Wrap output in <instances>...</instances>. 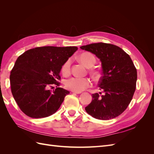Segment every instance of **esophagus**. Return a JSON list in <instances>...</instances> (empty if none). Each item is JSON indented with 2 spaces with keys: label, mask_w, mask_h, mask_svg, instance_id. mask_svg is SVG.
Here are the masks:
<instances>
[{
  "label": "esophagus",
  "mask_w": 154,
  "mask_h": 154,
  "mask_svg": "<svg viewBox=\"0 0 154 154\" xmlns=\"http://www.w3.org/2000/svg\"><path fill=\"white\" fill-rule=\"evenodd\" d=\"M72 92L74 93V94H80L81 93V92H74V91H72Z\"/></svg>",
  "instance_id": "esophagus-1"
}]
</instances>
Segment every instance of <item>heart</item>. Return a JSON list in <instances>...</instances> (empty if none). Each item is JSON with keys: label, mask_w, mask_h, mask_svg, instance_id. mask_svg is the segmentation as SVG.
<instances>
[{"label": "heart", "mask_w": 154, "mask_h": 154, "mask_svg": "<svg viewBox=\"0 0 154 154\" xmlns=\"http://www.w3.org/2000/svg\"><path fill=\"white\" fill-rule=\"evenodd\" d=\"M78 60L87 67H91L96 63L94 56L90 53H84L79 56ZM71 60L68 59L63 63L61 68V71L64 76H68L71 73ZM91 73L94 77L98 76V72L91 71ZM66 87L69 90L74 92H82L91 85V82L87 78L72 77L66 80L64 82Z\"/></svg>", "instance_id": "1"}]
</instances>
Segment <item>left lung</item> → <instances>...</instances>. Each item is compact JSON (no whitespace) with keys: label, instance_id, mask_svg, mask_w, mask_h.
I'll list each match as a JSON object with an SVG mask.
<instances>
[{"label":"left lung","instance_id":"8db88e82","mask_svg":"<svg viewBox=\"0 0 154 154\" xmlns=\"http://www.w3.org/2000/svg\"><path fill=\"white\" fill-rule=\"evenodd\" d=\"M80 48L100 60L103 74L98 86L103 94H92L86 112L101 120L118 117L127 108L136 91L137 70L131 58L122 48L110 44L94 43Z\"/></svg>","mask_w":154,"mask_h":154}]
</instances>
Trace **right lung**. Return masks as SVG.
Wrapping results in <instances>:
<instances>
[{
  "label": "right lung",
  "instance_id": "right-lung-1",
  "mask_svg": "<svg viewBox=\"0 0 154 154\" xmlns=\"http://www.w3.org/2000/svg\"><path fill=\"white\" fill-rule=\"evenodd\" d=\"M78 48L44 46L26 51L18 57L10 73L13 96L26 115L45 118L55 113L69 92L58 87L63 63ZM54 85L53 91L48 88Z\"/></svg>",
  "mask_w": 154,
  "mask_h": 154
}]
</instances>
